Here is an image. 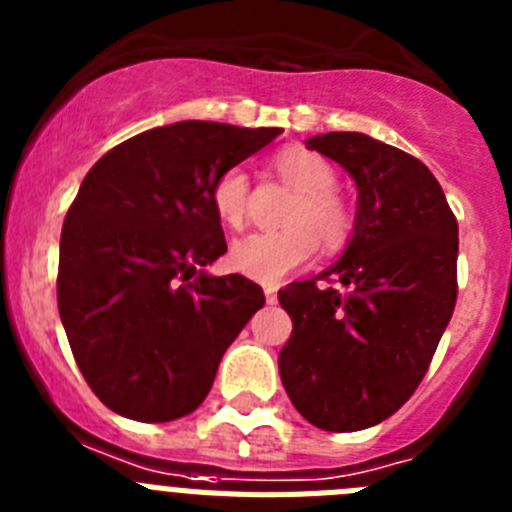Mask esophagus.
Instances as JSON below:
<instances>
[{
	"instance_id": "esophagus-1",
	"label": "esophagus",
	"mask_w": 512,
	"mask_h": 512,
	"mask_svg": "<svg viewBox=\"0 0 512 512\" xmlns=\"http://www.w3.org/2000/svg\"><path fill=\"white\" fill-rule=\"evenodd\" d=\"M264 297L269 305H277V287H264Z\"/></svg>"
}]
</instances>
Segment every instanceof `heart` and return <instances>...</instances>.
<instances>
[{"label":"heart","mask_w":512,"mask_h":512,"mask_svg":"<svg viewBox=\"0 0 512 512\" xmlns=\"http://www.w3.org/2000/svg\"><path fill=\"white\" fill-rule=\"evenodd\" d=\"M274 169L297 192L287 210V228L251 233L230 248V266L238 274L264 284H277L292 271L305 266L318 251V238L325 248L346 243L351 215L333 192L336 171L318 153L289 148L274 158ZM248 176L243 169H228L212 187L215 215L228 228L246 223Z\"/></svg>","instance_id":"heart-1"}]
</instances>
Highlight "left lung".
I'll return each mask as SVG.
<instances>
[{"label": "left lung", "mask_w": 512, "mask_h": 512, "mask_svg": "<svg viewBox=\"0 0 512 512\" xmlns=\"http://www.w3.org/2000/svg\"><path fill=\"white\" fill-rule=\"evenodd\" d=\"M310 151L356 184L354 233L318 277L279 289L292 336L279 374L315 428L361 431L390 418L428 372L456 305L459 225L423 161L364 133H325ZM333 276L343 290L318 288Z\"/></svg>", "instance_id": "1"}]
</instances>
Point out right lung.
<instances>
[{"label": "right lung", "instance_id": "right-lung-1", "mask_svg": "<svg viewBox=\"0 0 512 512\" xmlns=\"http://www.w3.org/2000/svg\"><path fill=\"white\" fill-rule=\"evenodd\" d=\"M279 128L184 120L125 140L81 182L63 220L58 312L94 395L169 423L202 405L225 348L264 292L205 266L228 251L212 187Z\"/></svg>", "mask_w": 512, "mask_h": 512}]
</instances>
